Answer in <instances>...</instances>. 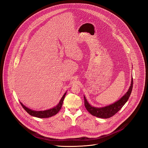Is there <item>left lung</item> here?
<instances>
[{
    "label": "left lung",
    "instance_id": "obj_1",
    "mask_svg": "<svg viewBox=\"0 0 148 148\" xmlns=\"http://www.w3.org/2000/svg\"><path fill=\"white\" fill-rule=\"evenodd\" d=\"M133 88V78L131 79V86L126 92L119 100L115 102V103L108 105L107 107H104L102 108H96L92 107L91 105L87 102L86 97L84 98V105L87 109V110L93 116L101 118H109L114 116L125 105V103L128 100L130 95L131 94Z\"/></svg>",
    "mask_w": 148,
    "mask_h": 148
}]
</instances>
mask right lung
Masks as SVG:
<instances>
[{"instance_id": "add662e5", "label": "right lung", "mask_w": 148, "mask_h": 148, "mask_svg": "<svg viewBox=\"0 0 148 148\" xmlns=\"http://www.w3.org/2000/svg\"><path fill=\"white\" fill-rule=\"evenodd\" d=\"M66 94V92L64 94V95L62 96L60 101L59 102L58 104L57 105L56 107H55L50 110H46V111H33V110H32L27 108L26 107H25L22 102H20V104L22 105V106L23 107L24 110L32 116L37 117V118H49V117H51V116L57 114L58 112V111L61 110L62 103H63V101H64Z\"/></svg>"}]
</instances>
